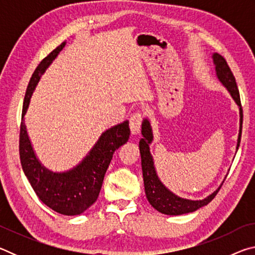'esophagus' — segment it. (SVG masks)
Listing matches in <instances>:
<instances>
[{"mask_svg": "<svg viewBox=\"0 0 255 255\" xmlns=\"http://www.w3.org/2000/svg\"><path fill=\"white\" fill-rule=\"evenodd\" d=\"M141 124H143V115L140 112L132 114L130 119H129V126H130V131L132 135H136L140 131Z\"/></svg>", "mask_w": 255, "mask_h": 255, "instance_id": "obj_1", "label": "esophagus"}]
</instances>
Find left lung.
Segmentation results:
<instances>
[{
    "label": "left lung",
    "mask_w": 255,
    "mask_h": 255,
    "mask_svg": "<svg viewBox=\"0 0 255 255\" xmlns=\"http://www.w3.org/2000/svg\"><path fill=\"white\" fill-rule=\"evenodd\" d=\"M214 64L216 65V74H217L219 81L226 86L231 96L234 99L235 102L240 107V115H241V127H240V135L239 140H237V148H239L241 143L242 136V124H243V109L241 105V98L239 88H237L235 77L233 75L230 66L226 62V59L219 54H214ZM141 138L139 141V150L141 157V170H143V178H144V185H145V193L147 197V200L155 209L158 210L159 213L165 215H182L196 211L197 209L201 208L214 199L217 195L221 187H219L214 193L205 198L204 200H188L182 199L178 196H175L169 191L161 181L157 178L156 171L154 167L153 157L149 153V144L153 140L152 128H150L149 122L145 119L141 125Z\"/></svg>",
    "instance_id": "8db88e82"
}]
</instances>
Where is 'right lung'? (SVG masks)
Masks as SVG:
<instances>
[{
	"label": "right lung",
	"mask_w": 255,
	"mask_h": 255,
	"mask_svg": "<svg viewBox=\"0 0 255 255\" xmlns=\"http://www.w3.org/2000/svg\"><path fill=\"white\" fill-rule=\"evenodd\" d=\"M64 46L65 42H62L42 59L30 79L21 117L19 153L24 174L38 198L56 213L75 216L83 213L98 199L115 150L127 143L130 129L128 122L108 129L82 163L65 173H53L41 165L30 144L23 116L27 112L30 98L41 74Z\"/></svg>",
	"instance_id": "add662e5"
}]
</instances>
